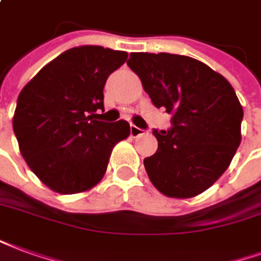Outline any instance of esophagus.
Wrapping results in <instances>:
<instances>
[{
    "label": "esophagus",
    "instance_id": "34e87169",
    "mask_svg": "<svg viewBox=\"0 0 261 261\" xmlns=\"http://www.w3.org/2000/svg\"><path fill=\"white\" fill-rule=\"evenodd\" d=\"M130 133H131V137H134V138H136V137L142 136V134H145V131L141 130V128H138V127L134 124L130 125Z\"/></svg>",
    "mask_w": 261,
    "mask_h": 261
}]
</instances>
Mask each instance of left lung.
Returning a JSON list of instances; mask_svg holds the SVG:
<instances>
[{
	"mask_svg": "<svg viewBox=\"0 0 261 261\" xmlns=\"http://www.w3.org/2000/svg\"><path fill=\"white\" fill-rule=\"evenodd\" d=\"M127 65L140 77L171 128L153 131L155 155L144 159L155 188L169 198H194L228 169L241 144L244 109L232 86L203 62L167 52H131Z\"/></svg>",
	"mask_w": 261,
	"mask_h": 261,
	"instance_id": "8db88e82",
	"label": "left lung"
}]
</instances>
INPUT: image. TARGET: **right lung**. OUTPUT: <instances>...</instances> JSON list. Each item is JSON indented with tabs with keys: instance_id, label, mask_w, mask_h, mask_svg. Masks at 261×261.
I'll return each instance as SVG.
<instances>
[{
	"instance_id": "1",
	"label": "right lung",
	"mask_w": 261,
	"mask_h": 261,
	"mask_svg": "<svg viewBox=\"0 0 261 261\" xmlns=\"http://www.w3.org/2000/svg\"><path fill=\"white\" fill-rule=\"evenodd\" d=\"M128 57L98 45L67 49L23 87L13 133L23 159L58 194H80L105 175L112 150L130 136L124 120L103 123V87Z\"/></svg>"
}]
</instances>
